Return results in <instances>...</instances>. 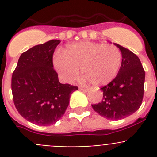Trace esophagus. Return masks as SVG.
I'll return each mask as SVG.
<instances>
[{"label": "esophagus", "mask_w": 157, "mask_h": 157, "mask_svg": "<svg viewBox=\"0 0 157 157\" xmlns=\"http://www.w3.org/2000/svg\"><path fill=\"white\" fill-rule=\"evenodd\" d=\"M79 90H81V91L82 92H85V93H86V92H88L89 91V89L88 88H79Z\"/></svg>", "instance_id": "34e87169"}]
</instances>
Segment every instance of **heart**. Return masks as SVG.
I'll use <instances>...</instances> for the list:
<instances>
[{
    "label": "heart",
    "instance_id": "b5f03b06",
    "mask_svg": "<svg viewBox=\"0 0 157 157\" xmlns=\"http://www.w3.org/2000/svg\"><path fill=\"white\" fill-rule=\"evenodd\" d=\"M121 61V52L115 45L86 41L69 45L63 54L54 57V64L67 82L76 79L81 67L83 79L103 86L114 79Z\"/></svg>",
    "mask_w": 157,
    "mask_h": 157
}]
</instances>
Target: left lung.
<instances>
[{"instance_id": "left-lung-1", "label": "left lung", "mask_w": 157, "mask_h": 157, "mask_svg": "<svg viewBox=\"0 0 157 157\" xmlns=\"http://www.w3.org/2000/svg\"><path fill=\"white\" fill-rule=\"evenodd\" d=\"M122 61L113 81L101 87L103 100L93 104V110L108 120H120L134 113L140 107L144 95L145 70L140 60L131 50L117 44Z\"/></svg>"}]
</instances>
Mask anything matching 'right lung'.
I'll list each match as a JSON object with an SVG mask.
<instances>
[{
    "label": "right lung",
    "mask_w": 157,
    "mask_h": 157,
    "mask_svg": "<svg viewBox=\"0 0 157 157\" xmlns=\"http://www.w3.org/2000/svg\"><path fill=\"white\" fill-rule=\"evenodd\" d=\"M60 40H51L22 53L11 77L13 101L18 113L41 126L55 124L64 115L78 86L61 84L53 54Z\"/></svg>",
    "instance_id": "obj_1"
}]
</instances>
